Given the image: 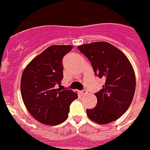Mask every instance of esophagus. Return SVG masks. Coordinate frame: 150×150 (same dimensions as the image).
Instances as JSON below:
<instances>
[{
    "label": "esophagus",
    "mask_w": 150,
    "mask_h": 150,
    "mask_svg": "<svg viewBox=\"0 0 150 150\" xmlns=\"http://www.w3.org/2000/svg\"><path fill=\"white\" fill-rule=\"evenodd\" d=\"M86 90H83V91H81V95H86Z\"/></svg>",
    "instance_id": "esophagus-1"
}]
</instances>
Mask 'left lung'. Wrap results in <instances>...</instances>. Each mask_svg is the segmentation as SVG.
I'll return each mask as SVG.
<instances>
[{
	"label": "left lung",
	"mask_w": 150,
	"mask_h": 150,
	"mask_svg": "<svg viewBox=\"0 0 150 150\" xmlns=\"http://www.w3.org/2000/svg\"><path fill=\"white\" fill-rule=\"evenodd\" d=\"M78 49L89 59L95 75L105 79L95 94L97 105L86 110L87 116L102 125L117 120L134 98L136 78L130 62L120 50L104 41L83 44Z\"/></svg>",
	"instance_id": "1"
}]
</instances>
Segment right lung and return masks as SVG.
Instances as JSON below:
<instances>
[{
  "instance_id": "obj_1",
  "label": "right lung",
  "mask_w": 150,
  "mask_h": 150,
  "mask_svg": "<svg viewBox=\"0 0 150 150\" xmlns=\"http://www.w3.org/2000/svg\"><path fill=\"white\" fill-rule=\"evenodd\" d=\"M71 45H52L33 59L24 68L21 92L24 105L39 122L55 126L68 117L70 104L78 98L71 90L60 89L64 78V56Z\"/></svg>"
}]
</instances>
